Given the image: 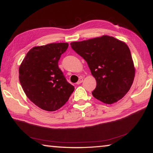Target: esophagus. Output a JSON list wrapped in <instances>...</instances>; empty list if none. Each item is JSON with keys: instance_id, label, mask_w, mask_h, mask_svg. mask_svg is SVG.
Wrapping results in <instances>:
<instances>
[{"instance_id": "obj_1", "label": "esophagus", "mask_w": 153, "mask_h": 153, "mask_svg": "<svg viewBox=\"0 0 153 153\" xmlns=\"http://www.w3.org/2000/svg\"><path fill=\"white\" fill-rule=\"evenodd\" d=\"M82 82H83V78H79V79L78 80V82H77V84H80Z\"/></svg>"}]
</instances>
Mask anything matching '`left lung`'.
Listing matches in <instances>:
<instances>
[{
    "mask_svg": "<svg viewBox=\"0 0 153 153\" xmlns=\"http://www.w3.org/2000/svg\"><path fill=\"white\" fill-rule=\"evenodd\" d=\"M74 51L87 62L97 81L92 94L111 105L121 99L133 84L135 67L128 46L113 36L103 35L87 40L72 42Z\"/></svg>",
    "mask_w": 153,
    "mask_h": 153,
    "instance_id": "1",
    "label": "left lung"
}]
</instances>
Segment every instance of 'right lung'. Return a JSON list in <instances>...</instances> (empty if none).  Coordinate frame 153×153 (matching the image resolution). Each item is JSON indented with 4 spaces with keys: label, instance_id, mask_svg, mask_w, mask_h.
Returning <instances> with one entry per match:
<instances>
[{
    "label": "right lung",
    "instance_id": "obj_1",
    "mask_svg": "<svg viewBox=\"0 0 153 153\" xmlns=\"http://www.w3.org/2000/svg\"><path fill=\"white\" fill-rule=\"evenodd\" d=\"M68 46V43L60 42L34 46L19 66V79L25 95L43 110L59 109L74 90L58 66Z\"/></svg>",
    "mask_w": 153,
    "mask_h": 153
}]
</instances>
